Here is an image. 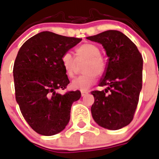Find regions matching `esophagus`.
<instances>
[{
  "mask_svg": "<svg viewBox=\"0 0 159 159\" xmlns=\"http://www.w3.org/2000/svg\"><path fill=\"white\" fill-rule=\"evenodd\" d=\"M81 96H85V95H86V94H88L89 92L88 91H85V90H81Z\"/></svg>",
  "mask_w": 159,
  "mask_h": 159,
  "instance_id": "1",
  "label": "esophagus"
}]
</instances>
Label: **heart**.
<instances>
[{
  "instance_id": "b5f03b06",
  "label": "heart",
  "mask_w": 159,
  "mask_h": 159,
  "mask_svg": "<svg viewBox=\"0 0 159 159\" xmlns=\"http://www.w3.org/2000/svg\"><path fill=\"white\" fill-rule=\"evenodd\" d=\"M75 59L70 53L66 52L61 57V64L68 77L75 75L78 63H84L82 72L84 75L75 78L71 82L75 89L87 90L96 82V75L100 77L105 73L107 63L101 55L100 48L93 43H84L75 49Z\"/></svg>"
}]
</instances>
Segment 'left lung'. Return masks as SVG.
<instances>
[{
    "label": "left lung",
    "instance_id": "1",
    "mask_svg": "<svg viewBox=\"0 0 159 159\" xmlns=\"http://www.w3.org/2000/svg\"><path fill=\"white\" fill-rule=\"evenodd\" d=\"M87 39L103 44L108 56L105 73L93 91L92 115L100 126L117 130L133 121L142 89L143 58L136 44L118 30H107Z\"/></svg>",
    "mask_w": 159,
    "mask_h": 159
}]
</instances>
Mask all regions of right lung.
Here are the masks:
<instances>
[{"label":"right lung","instance_id":"add662e5","mask_svg":"<svg viewBox=\"0 0 159 159\" xmlns=\"http://www.w3.org/2000/svg\"><path fill=\"white\" fill-rule=\"evenodd\" d=\"M81 41L44 31L28 39L18 52L13 67L16 101L26 122L39 134L52 136L64 129L72 103L81 98L79 90L57 93L70 83L62 56Z\"/></svg>","mask_w":159,"mask_h":159}]
</instances>
